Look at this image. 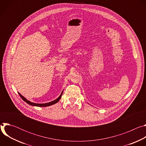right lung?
<instances>
[{
  "label": "right lung",
  "mask_w": 146,
  "mask_h": 146,
  "mask_svg": "<svg viewBox=\"0 0 146 146\" xmlns=\"http://www.w3.org/2000/svg\"><path fill=\"white\" fill-rule=\"evenodd\" d=\"M62 93H63V91L62 92V94H60V95L56 99H55V100L54 101H52L51 102H49V103H42V104H40V103H32L29 100H28L27 99H25L23 96H22L19 93V96H21V98L23 99V100H24L25 102H27L28 104H29V105H31V106H38V107H47V106H51L52 105H54V104H55L56 103H57L59 100L61 98V96L62 95Z\"/></svg>",
  "instance_id": "right-lung-1"
}]
</instances>
